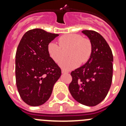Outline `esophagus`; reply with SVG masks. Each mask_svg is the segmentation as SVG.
Here are the masks:
<instances>
[{
	"label": "esophagus",
	"instance_id": "34e87169",
	"mask_svg": "<svg viewBox=\"0 0 126 126\" xmlns=\"http://www.w3.org/2000/svg\"><path fill=\"white\" fill-rule=\"evenodd\" d=\"M69 73V71H65V70H64V69H62V74H65V73Z\"/></svg>",
	"mask_w": 126,
	"mask_h": 126
}]
</instances>
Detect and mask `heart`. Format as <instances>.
<instances>
[{"label": "heart", "mask_w": 126, "mask_h": 126, "mask_svg": "<svg viewBox=\"0 0 126 126\" xmlns=\"http://www.w3.org/2000/svg\"><path fill=\"white\" fill-rule=\"evenodd\" d=\"M58 45L54 42L48 43L47 47L49 56L55 62H58L62 59L63 53L61 48L70 47L68 51L69 57L61 60L59 64L65 69H73L81 64H84L90 59L92 52V43L89 39L83 38L78 34H67L61 36Z\"/></svg>", "instance_id": "obj_1"}]
</instances>
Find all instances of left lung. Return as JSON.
Instances as JSON below:
<instances>
[{
	"label": "left lung",
	"instance_id": "obj_1",
	"mask_svg": "<svg viewBox=\"0 0 126 126\" xmlns=\"http://www.w3.org/2000/svg\"><path fill=\"white\" fill-rule=\"evenodd\" d=\"M92 45L90 59L84 65L72 71L73 80L69 86L76 100L93 107L102 102L111 86L113 74V55L104 38L92 30H83Z\"/></svg>",
	"mask_w": 126,
	"mask_h": 126
}]
</instances>
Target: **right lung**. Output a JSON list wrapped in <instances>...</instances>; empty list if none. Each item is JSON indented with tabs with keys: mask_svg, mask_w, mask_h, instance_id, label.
<instances>
[{
	"mask_svg": "<svg viewBox=\"0 0 126 126\" xmlns=\"http://www.w3.org/2000/svg\"><path fill=\"white\" fill-rule=\"evenodd\" d=\"M59 36L42 29L23 35L16 53V81L23 101L30 106L42 105L49 99L61 69L48 53V43Z\"/></svg>",
	"mask_w": 126,
	"mask_h": 126,
	"instance_id": "add662e5",
	"label": "right lung"
}]
</instances>
